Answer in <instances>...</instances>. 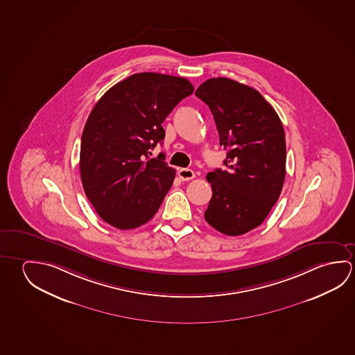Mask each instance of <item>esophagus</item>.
<instances>
[{
  "instance_id": "esophagus-1",
  "label": "esophagus",
  "mask_w": 355,
  "mask_h": 355,
  "mask_svg": "<svg viewBox=\"0 0 355 355\" xmlns=\"http://www.w3.org/2000/svg\"><path fill=\"white\" fill-rule=\"evenodd\" d=\"M178 175H180V178L182 180H191L196 177L194 172H193L192 169L189 168H180L178 171Z\"/></svg>"
}]
</instances>
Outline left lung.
Segmentation results:
<instances>
[{
    "label": "left lung",
    "instance_id": "obj_1",
    "mask_svg": "<svg viewBox=\"0 0 355 355\" xmlns=\"http://www.w3.org/2000/svg\"><path fill=\"white\" fill-rule=\"evenodd\" d=\"M196 95L209 106L220 146L227 150V169L207 175L213 196L204 218L219 233L243 235L261 225L282 191V122L257 90L227 78L208 79Z\"/></svg>",
    "mask_w": 355,
    "mask_h": 355
}]
</instances>
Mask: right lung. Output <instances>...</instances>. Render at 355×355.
Here are the masks:
<instances>
[{
    "label": "right lung",
    "mask_w": 355,
    "mask_h": 355,
    "mask_svg": "<svg viewBox=\"0 0 355 355\" xmlns=\"http://www.w3.org/2000/svg\"><path fill=\"white\" fill-rule=\"evenodd\" d=\"M194 87L186 78L139 73L117 83L87 117L80 146V177L87 199L103 220L128 230L157 213L172 187L175 168L162 153V122Z\"/></svg>",
    "instance_id": "1"
}]
</instances>
